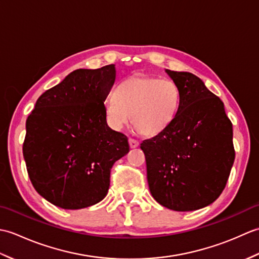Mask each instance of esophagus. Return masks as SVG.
Listing matches in <instances>:
<instances>
[{
  "label": "esophagus",
  "mask_w": 259,
  "mask_h": 259,
  "mask_svg": "<svg viewBox=\"0 0 259 259\" xmlns=\"http://www.w3.org/2000/svg\"><path fill=\"white\" fill-rule=\"evenodd\" d=\"M129 145H130V148H137V147L139 146V141L136 140V139L130 138L129 139Z\"/></svg>",
  "instance_id": "obj_1"
}]
</instances>
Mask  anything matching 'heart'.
<instances>
[{"label": "heart", "instance_id": "b5f03b06", "mask_svg": "<svg viewBox=\"0 0 259 259\" xmlns=\"http://www.w3.org/2000/svg\"><path fill=\"white\" fill-rule=\"evenodd\" d=\"M180 106V92L169 79L137 75L122 81L104 101L109 124L121 130L131 121L140 134L155 136L166 129Z\"/></svg>", "mask_w": 259, "mask_h": 259}]
</instances>
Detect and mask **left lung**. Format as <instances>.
I'll return each instance as SVG.
<instances>
[{
    "instance_id": "obj_1",
    "label": "left lung",
    "mask_w": 259,
    "mask_h": 259,
    "mask_svg": "<svg viewBox=\"0 0 259 259\" xmlns=\"http://www.w3.org/2000/svg\"><path fill=\"white\" fill-rule=\"evenodd\" d=\"M166 72L180 106L166 129L141 142L152 197L176 211L210 205L226 187L235 160L233 124L223 101L190 72Z\"/></svg>"
}]
</instances>
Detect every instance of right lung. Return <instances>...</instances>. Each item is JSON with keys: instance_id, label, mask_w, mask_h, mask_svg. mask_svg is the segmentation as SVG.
Segmentation results:
<instances>
[{"instance_id": "obj_1", "label": "right lung", "mask_w": 259, "mask_h": 259, "mask_svg": "<svg viewBox=\"0 0 259 259\" xmlns=\"http://www.w3.org/2000/svg\"><path fill=\"white\" fill-rule=\"evenodd\" d=\"M114 64L78 69L37 99L26 119L23 156L35 190L63 209L96 205L107 196L113 163L128 138L109 128L104 101Z\"/></svg>"}]
</instances>
